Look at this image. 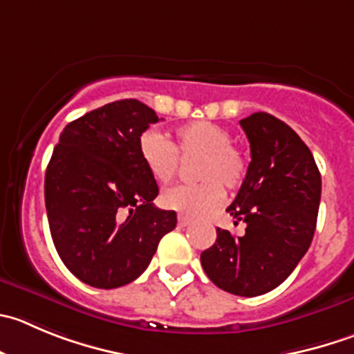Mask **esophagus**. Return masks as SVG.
<instances>
[{
	"label": "esophagus",
	"mask_w": 354,
	"mask_h": 354,
	"mask_svg": "<svg viewBox=\"0 0 354 354\" xmlns=\"http://www.w3.org/2000/svg\"><path fill=\"white\" fill-rule=\"evenodd\" d=\"M177 222H179L180 227H186V225L191 224V218L186 217V215H179V218H177Z\"/></svg>",
	"instance_id": "esophagus-1"
}]
</instances>
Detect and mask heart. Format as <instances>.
Returning <instances> with one entry per match:
<instances>
[{"mask_svg":"<svg viewBox=\"0 0 354 354\" xmlns=\"http://www.w3.org/2000/svg\"><path fill=\"white\" fill-rule=\"evenodd\" d=\"M144 167L156 183L168 184L179 170L180 156H200L194 167L196 184H180L161 194V205L180 214L205 215L224 200V187L234 191L247 175V156L231 142L230 130L212 121H193L175 130V142L154 130L139 139Z\"/></svg>","mask_w":354,"mask_h":354,"instance_id":"heart-1","label":"heart"}]
</instances>
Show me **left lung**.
I'll use <instances>...</instances> for the list:
<instances>
[{
    "label": "left lung",
    "instance_id": "left-lung-1",
    "mask_svg": "<svg viewBox=\"0 0 354 354\" xmlns=\"http://www.w3.org/2000/svg\"><path fill=\"white\" fill-rule=\"evenodd\" d=\"M240 124L250 142L252 161L227 212L247 230L236 238L217 227V240L200 259L218 288L255 297L283 283L308 252L322 175L309 147L281 120L254 113Z\"/></svg>",
    "mask_w": 354,
    "mask_h": 354
}]
</instances>
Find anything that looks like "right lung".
Wrapping results in <instances>:
<instances>
[{
  "instance_id": "1",
  "label": "right lung",
  "mask_w": 354,
  "mask_h": 354,
  "mask_svg": "<svg viewBox=\"0 0 354 354\" xmlns=\"http://www.w3.org/2000/svg\"><path fill=\"white\" fill-rule=\"evenodd\" d=\"M160 121L136 99L116 100L71 121L46 167L45 205L53 245L83 283L118 288L139 278L177 225L153 200L158 184L139 139Z\"/></svg>"
}]
</instances>
